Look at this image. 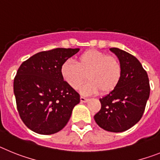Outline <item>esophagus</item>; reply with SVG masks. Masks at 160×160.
Listing matches in <instances>:
<instances>
[{
  "label": "esophagus",
  "mask_w": 160,
  "mask_h": 160,
  "mask_svg": "<svg viewBox=\"0 0 160 160\" xmlns=\"http://www.w3.org/2000/svg\"><path fill=\"white\" fill-rule=\"evenodd\" d=\"M80 101H81V102H88V99L81 96V97H80Z\"/></svg>",
  "instance_id": "1"
}]
</instances>
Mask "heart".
Segmentation results:
<instances>
[{
	"instance_id": "obj_1",
	"label": "heart",
	"mask_w": 160,
	"mask_h": 160,
	"mask_svg": "<svg viewBox=\"0 0 160 160\" xmlns=\"http://www.w3.org/2000/svg\"><path fill=\"white\" fill-rule=\"evenodd\" d=\"M76 63L65 61L61 66V75L66 84L77 90L88 78L80 91L84 95H91L101 91L107 94L115 90L122 76L119 60L114 56L98 49H88L79 54Z\"/></svg>"
}]
</instances>
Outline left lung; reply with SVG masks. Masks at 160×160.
<instances>
[{
  "label": "left lung",
  "instance_id": "1",
  "mask_svg": "<svg viewBox=\"0 0 160 160\" xmlns=\"http://www.w3.org/2000/svg\"><path fill=\"white\" fill-rule=\"evenodd\" d=\"M110 49L122 65V79L115 90L100 98L101 110L94 118L105 131L122 132L142 118L150 95L149 79L135 56L118 48Z\"/></svg>",
  "mask_w": 160,
  "mask_h": 160
}]
</instances>
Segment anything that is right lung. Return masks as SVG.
<instances>
[{
	"label": "right lung",
	"instance_id": "add662e5",
	"mask_svg": "<svg viewBox=\"0 0 160 160\" xmlns=\"http://www.w3.org/2000/svg\"><path fill=\"white\" fill-rule=\"evenodd\" d=\"M79 49L57 48L32 55L20 66L13 92L19 115L31 131L52 135L65 128L80 95L61 75V66Z\"/></svg>",
	"mask_w": 160,
	"mask_h": 160
}]
</instances>
